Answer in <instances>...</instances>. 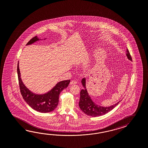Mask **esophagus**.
Masks as SVG:
<instances>
[{
    "label": "esophagus",
    "mask_w": 148,
    "mask_h": 148,
    "mask_svg": "<svg viewBox=\"0 0 148 148\" xmlns=\"http://www.w3.org/2000/svg\"><path fill=\"white\" fill-rule=\"evenodd\" d=\"M77 82L76 81H72L71 82V83H70V84L71 85H73V84H77Z\"/></svg>",
    "instance_id": "1"
}]
</instances>
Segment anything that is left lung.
I'll list each match as a JSON object with an SVG mask.
<instances>
[{
	"label": "left lung",
	"instance_id": "8db88e82",
	"mask_svg": "<svg viewBox=\"0 0 148 148\" xmlns=\"http://www.w3.org/2000/svg\"><path fill=\"white\" fill-rule=\"evenodd\" d=\"M126 56L127 58L132 61V58L130 54L128 49H127ZM81 83L84 89H82L80 92V99H79V108L84 112L86 114L91 116H98L101 115H104L106 113L111 111L112 109L114 108L116 106H117L119 102L113 104L112 106L108 107H103L96 104L92 101L89 94L88 93L87 89H86V78H83L81 81Z\"/></svg>",
	"mask_w": 148,
	"mask_h": 148
}]
</instances>
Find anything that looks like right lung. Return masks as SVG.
<instances>
[{
    "instance_id": "obj_1",
    "label": "right lung",
    "mask_w": 148,
    "mask_h": 148,
    "mask_svg": "<svg viewBox=\"0 0 148 148\" xmlns=\"http://www.w3.org/2000/svg\"><path fill=\"white\" fill-rule=\"evenodd\" d=\"M39 40H41L35 36L29 40L27 44V45L32 44ZM17 72L19 87L22 97L25 102L29 105V106L35 111L40 113L50 112L57 108L59 103V96L60 93L68 87L71 81L70 79L60 81L47 93L38 95L30 91L22 82L19 69L18 62Z\"/></svg>"
}]
</instances>
